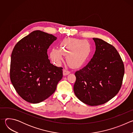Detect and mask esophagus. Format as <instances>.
<instances>
[{"label":"esophagus","instance_id":"esophagus-1","mask_svg":"<svg viewBox=\"0 0 133 133\" xmlns=\"http://www.w3.org/2000/svg\"><path fill=\"white\" fill-rule=\"evenodd\" d=\"M70 73V71L66 70V69H64L63 70V75L64 76H66L67 75H68Z\"/></svg>","mask_w":133,"mask_h":133}]
</instances>
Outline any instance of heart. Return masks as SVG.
<instances>
[{
    "mask_svg": "<svg viewBox=\"0 0 133 133\" xmlns=\"http://www.w3.org/2000/svg\"><path fill=\"white\" fill-rule=\"evenodd\" d=\"M90 48L85 40L66 38L59 45V50L52 49L49 56L57 65H60L63 61V55L67 56L68 63L74 66L83 64L89 57Z\"/></svg>",
    "mask_w": 133,
    "mask_h": 133,
    "instance_id": "heart-1",
    "label": "heart"
}]
</instances>
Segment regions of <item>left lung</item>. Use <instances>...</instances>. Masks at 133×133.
I'll use <instances>...</instances> for the list:
<instances>
[{
  "mask_svg": "<svg viewBox=\"0 0 133 133\" xmlns=\"http://www.w3.org/2000/svg\"><path fill=\"white\" fill-rule=\"evenodd\" d=\"M96 50L88 64L75 75V95L83 103L98 106L115 97L122 86L124 65L116 48L94 38Z\"/></svg>",
  "mask_w": 133,
  "mask_h": 133,
  "instance_id": "8db88e82",
  "label": "left lung"
}]
</instances>
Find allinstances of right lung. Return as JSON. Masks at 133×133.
<instances>
[{"label":"right lung","instance_id":"add662e5","mask_svg":"<svg viewBox=\"0 0 133 133\" xmlns=\"http://www.w3.org/2000/svg\"><path fill=\"white\" fill-rule=\"evenodd\" d=\"M57 39L35 30L19 41L11 55L10 77L16 91L25 101L41 103L55 92L63 77V68L50 63L47 49Z\"/></svg>","mask_w":133,"mask_h":133}]
</instances>
